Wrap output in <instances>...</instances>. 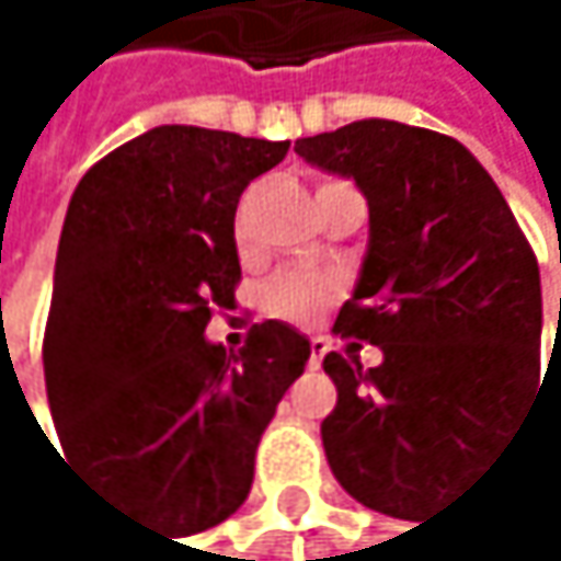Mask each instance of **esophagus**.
<instances>
[{
    "mask_svg": "<svg viewBox=\"0 0 561 561\" xmlns=\"http://www.w3.org/2000/svg\"><path fill=\"white\" fill-rule=\"evenodd\" d=\"M325 352H329V339L312 335V339H309V366H312V369L322 366V355H325Z\"/></svg>",
    "mask_w": 561,
    "mask_h": 561,
    "instance_id": "obj_1",
    "label": "esophagus"
}]
</instances>
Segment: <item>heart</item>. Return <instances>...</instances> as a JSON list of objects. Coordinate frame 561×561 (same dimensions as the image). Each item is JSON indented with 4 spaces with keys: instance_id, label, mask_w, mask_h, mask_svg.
<instances>
[{
    "instance_id": "1",
    "label": "heart",
    "mask_w": 561,
    "mask_h": 561,
    "mask_svg": "<svg viewBox=\"0 0 561 561\" xmlns=\"http://www.w3.org/2000/svg\"><path fill=\"white\" fill-rule=\"evenodd\" d=\"M339 299V283L332 275L312 272H278L262 289V312L283 322H306Z\"/></svg>"
}]
</instances>
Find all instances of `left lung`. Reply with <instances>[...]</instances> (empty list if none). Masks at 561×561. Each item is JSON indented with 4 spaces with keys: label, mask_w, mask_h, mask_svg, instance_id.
Returning a JSON list of instances; mask_svg holds the SVG:
<instances>
[{
    "label": "left lung",
    "mask_w": 561,
    "mask_h": 561,
    "mask_svg": "<svg viewBox=\"0 0 561 561\" xmlns=\"http://www.w3.org/2000/svg\"><path fill=\"white\" fill-rule=\"evenodd\" d=\"M296 152L369 198V255L332 332L379 345L382 366L322 358L339 389L325 459L355 502L415 523L476 476L546 386L539 262L453 136L363 118Z\"/></svg>",
    "instance_id": "8db88e82"
}]
</instances>
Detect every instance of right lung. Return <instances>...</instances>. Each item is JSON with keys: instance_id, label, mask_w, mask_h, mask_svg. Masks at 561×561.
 Masks as SVG:
<instances>
[{"instance_id": "add662e5", "label": "right lung", "mask_w": 561, "mask_h": 561, "mask_svg": "<svg viewBox=\"0 0 561 561\" xmlns=\"http://www.w3.org/2000/svg\"><path fill=\"white\" fill-rule=\"evenodd\" d=\"M289 142L159 126L99 159L72 192L43 339L66 459L172 536L245 502L255 449L309 339L255 322L239 352L206 342L239 289L236 206Z\"/></svg>"}]
</instances>
